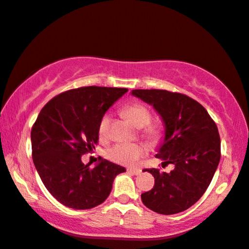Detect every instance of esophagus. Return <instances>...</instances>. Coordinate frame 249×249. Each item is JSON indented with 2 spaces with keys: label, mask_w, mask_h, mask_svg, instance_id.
Here are the masks:
<instances>
[{
  "label": "esophagus",
  "mask_w": 249,
  "mask_h": 249,
  "mask_svg": "<svg viewBox=\"0 0 249 249\" xmlns=\"http://www.w3.org/2000/svg\"><path fill=\"white\" fill-rule=\"evenodd\" d=\"M127 172L130 173V174H133V175H139L140 173H142V171H140V169H132V168L127 169Z\"/></svg>",
  "instance_id": "1"
}]
</instances>
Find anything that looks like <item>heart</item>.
Returning <instances> with one entry per match:
<instances>
[{
    "label": "heart",
    "instance_id": "heart-1",
    "mask_svg": "<svg viewBox=\"0 0 249 249\" xmlns=\"http://www.w3.org/2000/svg\"><path fill=\"white\" fill-rule=\"evenodd\" d=\"M127 117L138 128H143V135L150 142H157L160 137V131L156 127H150L151 114L142 104H131L124 109ZM110 127V116L106 114L101 119L99 124V132L101 136H107ZM147 154V148L142 143L138 142H120L111 147L107 151V156L113 160L114 163L124 165V166H136L140 160Z\"/></svg>",
    "mask_w": 249,
    "mask_h": 249
}]
</instances>
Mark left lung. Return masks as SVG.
<instances>
[{
	"label": "left lung",
	"mask_w": 249,
	"mask_h": 249,
	"mask_svg": "<svg viewBox=\"0 0 249 249\" xmlns=\"http://www.w3.org/2000/svg\"><path fill=\"white\" fill-rule=\"evenodd\" d=\"M131 95L149 104L163 121L156 157L169 173L147 168L155 185L142 194V203L160 214L189 209L207 191L220 161V136L214 121L196 100L165 89H132Z\"/></svg>",
	"instance_id": "obj_1"
}]
</instances>
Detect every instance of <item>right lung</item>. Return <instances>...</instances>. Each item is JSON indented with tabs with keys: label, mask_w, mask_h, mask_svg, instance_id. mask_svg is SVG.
<instances>
[{
	"label": "right lung",
	"mask_w": 249,
	"mask_h": 249,
	"mask_svg": "<svg viewBox=\"0 0 249 249\" xmlns=\"http://www.w3.org/2000/svg\"><path fill=\"white\" fill-rule=\"evenodd\" d=\"M128 89L86 86L49 101L31 129L34 164L49 193L65 207L85 210L107 200L125 168L101 158L94 168L82 155L95 148L99 124Z\"/></svg>",
	"instance_id": "right-lung-1"
}]
</instances>
